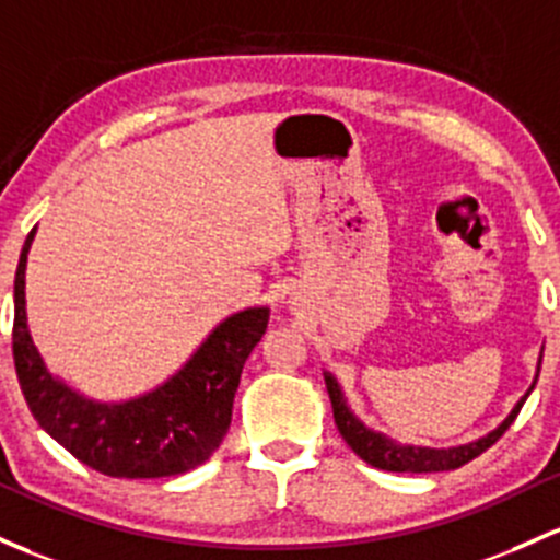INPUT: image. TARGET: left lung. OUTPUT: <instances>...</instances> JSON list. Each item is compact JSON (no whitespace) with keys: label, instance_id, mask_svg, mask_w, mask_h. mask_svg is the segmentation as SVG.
I'll use <instances>...</instances> for the list:
<instances>
[{"label":"left lung","instance_id":"1","mask_svg":"<svg viewBox=\"0 0 560 560\" xmlns=\"http://www.w3.org/2000/svg\"><path fill=\"white\" fill-rule=\"evenodd\" d=\"M325 384H327L329 399H332L335 423H338V432L343 434V440L349 443V448L354 451L362 462H368L370 467L386 469V472H445V469L464 467V464L472 462V458L480 456L482 451L491 448V445L497 443L504 432H508L510 423H513L515 416L521 413L528 392L534 388V386L528 388L526 397H523L521 402L513 408V413L502 421V427L493 429L491 434H486V438L475 440V443H469V445L438 451V448H416V445H394V443H388L386 438H381V434L370 432L364 423H359L354 416L349 413V408H346V402H343V394H340L338 381H335L332 375L325 373ZM534 384H537V381H534Z\"/></svg>","mask_w":560,"mask_h":560}]
</instances>
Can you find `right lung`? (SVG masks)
Returning a JSON list of instances; mask_svg holds the SVG:
<instances>
[{
  "instance_id": "right-lung-1",
  "label": "right lung",
  "mask_w": 560,
  "mask_h": 560,
  "mask_svg": "<svg viewBox=\"0 0 560 560\" xmlns=\"http://www.w3.org/2000/svg\"><path fill=\"white\" fill-rule=\"evenodd\" d=\"M32 238L34 231L15 270L13 359L39 427L85 467L109 478H172L201 467L231 427L241 370L268 329V308H246L222 322L155 392L117 405L91 402L47 373L28 335L23 284Z\"/></svg>"
}]
</instances>
